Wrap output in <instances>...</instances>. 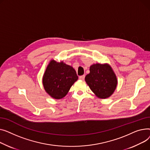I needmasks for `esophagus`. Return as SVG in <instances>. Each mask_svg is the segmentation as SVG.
Returning <instances> with one entry per match:
<instances>
[{
  "label": "esophagus",
  "mask_w": 150,
  "mask_h": 150,
  "mask_svg": "<svg viewBox=\"0 0 150 150\" xmlns=\"http://www.w3.org/2000/svg\"><path fill=\"white\" fill-rule=\"evenodd\" d=\"M85 75H82V76H79V79H81V80H82V81H83L84 80V79H85Z\"/></svg>",
  "instance_id": "esophagus-1"
}]
</instances>
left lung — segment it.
Returning <instances> with one entry per match:
<instances>
[{
    "instance_id": "8db88e82",
    "label": "left lung",
    "mask_w": 150,
    "mask_h": 150,
    "mask_svg": "<svg viewBox=\"0 0 150 150\" xmlns=\"http://www.w3.org/2000/svg\"><path fill=\"white\" fill-rule=\"evenodd\" d=\"M85 82L99 99L110 98L116 89L117 79L111 67L108 64H94L90 67V73Z\"/></svg>"
}]
</instances>
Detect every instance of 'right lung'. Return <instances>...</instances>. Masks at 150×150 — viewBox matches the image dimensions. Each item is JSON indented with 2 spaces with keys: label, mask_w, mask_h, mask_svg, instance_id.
<instances>
[{
  "label": "right lung",
  "mask_w": 150,
  "mask_h": 150,
  "mask_svg": "<svg viewBox=\"0 0 150 150\" xmlns=\"http://www.w3.org/2000/svg\"><path fill=\"white\" fill-rule=\"evenodd\" d=\"M75 69L63 61L51 60L42 78L45 91L53 99H60L67 94L70 88L77 81Z\"/></svg>",
  "instance_id": "1"
}]
</instances>
